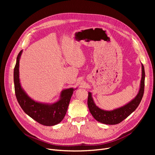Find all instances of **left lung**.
<instances>
[{
  "instance_id": "8db88e82",
  "label": "left lung",
  "mask_w": 155,
  "mask_h": 155,
  "mask_svg": "<svg viewBox=\"0 0 155 155\" xmlns=\"http://www.w3.org/2000/svg\"><path fill=\"white\" fill-rule=\"evenodd\" d=\"M144 78L145 72L144 66L142 64V77L140 88L135 99L125 105L124 106L111 111L104 110L96 106L92 97V94L88 92L87 104L89 110L94 119L103 124L114 125L120 123V122L127 117L136 109L141 101L144 90Z\"/></svg>"
}]
</instances>
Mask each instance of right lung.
<instances>
[{
    "mask_svg": "<svg viewBox=\"0 0 155 155\" xmlns=\"http://www.w3.org/2000/svg\"><path fill=\"white\" fill-rule=\"evenodd\" d=\"M22 51L18 55L14 70V89L16 98L21 107L26 114L38 123L47 126L60 123L66 114L74 89L70 88L61 93V99L51 105L45 104L32 100L21 88L19 83V59Z\"/></svg>",
    "mask_w": 155,
    "mask_h": 155,
    "instance_id": "add662e5",
    "label": "right lung"
}]
</instances>
